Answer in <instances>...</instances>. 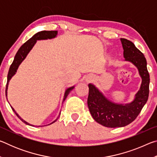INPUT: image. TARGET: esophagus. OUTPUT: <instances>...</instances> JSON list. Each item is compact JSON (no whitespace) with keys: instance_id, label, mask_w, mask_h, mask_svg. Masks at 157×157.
I'll use <instances>...</instances> for the list:
<instances>
[{"instance_id":"1","label":"esophagus","mask_w":157,"mask_h":157,"mask_svg":"<svg viewBox=\"0 0 157 157\" xmlns=\"http://www.w3.org/2000/svg\"><path fill=\"white\" fill-rule=\"evenodd\" d=\"M91 79H91V78H90V81H91Z\"/></svg>"}]
</instances>
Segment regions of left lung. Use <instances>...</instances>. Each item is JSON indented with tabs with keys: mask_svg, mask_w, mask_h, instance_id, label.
<instances>
[{
	"mask_svg": "<svg viewBox=\"0 0 157 157\" xmlns=\"http://www.w3.org/2000/svg\"><path fill=\"white\" fill-rule=\"evenodd\" d=\"M121 41L125 61L136 66L142 78L140 88L135 95L134 100L129 104H116L107 100L94 84H89L87 104L90 113L97 123L111 128L126 126L134 121L147 102L149 96L150 75L144 55L132 41L123 38Z\"/></svg>",
	"mask_w": 157,
	"mask_h": 157,
	"instance_id": "left-lung-1",
	"label": "left lung"
}]
</instances>
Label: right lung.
Here are the masks:
<instances>
[{
	"label": "right lung",
	"instance_id": "obj_1",
	"mask_svg": "<svg viewBox=\"0 0 157 157\" xmlns=\"http://www.w3.org/2000/svg\"><path fill=\"white\" fill-rule=\"evenodd\" d=\"M57 31H45L44 30V31L39 32V33H37L36 34H34L33 36H32L31 38L29 39V40H28L25 44H23L22 46H21L20 48L18 49V52H17V54H16L14 61H13V62L11 64V66H10V69H9L8 75H7V85H6V89H5V95H6V96L7 95V87H8L10 80L12 78V76L14 75V74L16 73V72H17L18 66H19V65L21 64V63L25 59V58L26 57V56H27V55L28 54L29 52L30 51V50L33 48V47L34 46V44H35L36 41L55 38V37L57 36ZM73 89H74V86H72V87H70V88H68L66 90L64 96H63V101L65 100L66 97L68 96L69 93L72 91ZM11 108L12 109V110L14 111V112L16 113V115L18 116V118H19L21 121L23 122V123H25L26 124L30 125V124L27 123L26 121H25L24 120H23V119L18 115V113H17V112H16L15 110L14 109V108H13L12 107H11ZM57 120L53 121L52 123H54ZM52 123H50V124H52Z\"/></svg>",
	"mask_w": 157,
	"mask_h": 157
}]
</instances>
